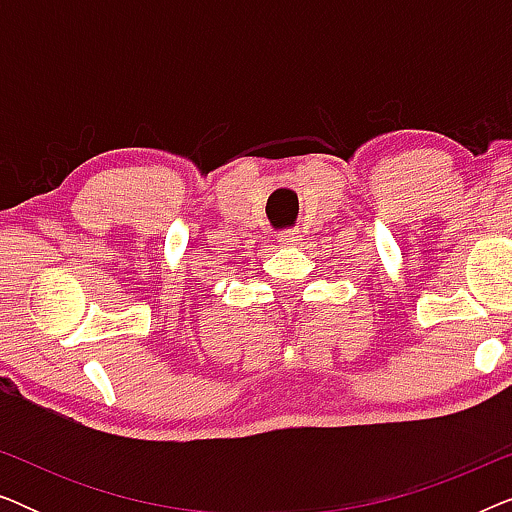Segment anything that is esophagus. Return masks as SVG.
Returning <instances> with one entry per match:
<instances>
[{"mask_svg":"<svg viewBox=\"0 0 512 512\" xmlns=\"http://www.w3.org/2000/svg\"><path fill=\"white\" fill-rule=\"evenodd\" d=\"M277 240L282 242V244H298V240H300V230H296V228L282 230V233H279Z\"/></svg>","mask_w":512,"mask_h":512,"instance_id":"34e87169","label":"esophagus"}]
</instances>
